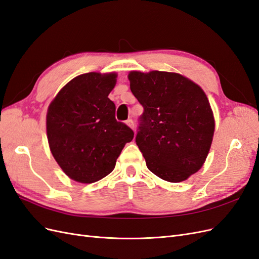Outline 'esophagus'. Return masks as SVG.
Wrapping results in <instances>:
<instances>
[{
    "instance_id": "esophagus-1",
    "label": "esophagus",
    "mask_w": 259,
    "mask_h": 259,
    "mask_svg": "<svg viewBox=\"0 0 259 259\" xmlns=\"http://www.w3.org/2000/svg\"><path fill=\"white\" fill-rule=\"evenodd\" d=\"M126 124L128 125V126H130L132 130H134V128H135V123H134V121H133L132 119L127 120V121H126Z\"/></svg>"
}]
</instances>
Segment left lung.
I'll use <instances>...</instances> for the list:
<instances>
[{
	"mask_svg": "<svg viewBox=\"0 0 259 259\" xmlns=\"http://www.w3.org/2000/svg\"><path fill=\"white\" fill-rule=\"evenodd\" d=\"M131 91L144 107L136 144L154 175L184 182L202 167L213 140L215 122L198 84L182 74L132 71Z\"/></svg>",
	"mask_w": 259,
	"mask_h": 259,
	"instance_id": "1",
	"label": "left lung"
}]
</instances>
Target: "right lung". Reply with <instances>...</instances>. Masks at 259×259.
Returning <instances> with one entry per match:
<instances>
[{"instance_id":"obj_1","label":"right lung","mask_w":259,"mask_h":259,"mask_svg":"<svg viewBox=\"0 0 259 259\" xmlns=\"http://www.w3.org/2000/svg\"><path fill=\"white\" fill-rule=\"evenodd\" d=\"M115 73H84L66 84L52 101L46 132L52 154L65 174L92 184L110 174L125 144L134 138L126 124L115 119L108 98Z\"/></svg>"}]
</instances>
